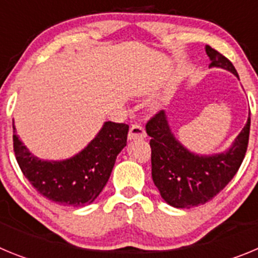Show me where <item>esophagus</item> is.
I'll use <instances>...</instances> for the list:
<instances>
[{
    "label": "esophagus",
    "mask_w": 258,
    "mask_h": 258,
    "mask_svg": "<svg viewBox=\"0 0 258 258\" xmlns=\"http://www.w3.org/2000/svg\"><path fill=\"white\" fill-rule=\"evenodd\" d=\"M127 138L131 141H136V140H143L146 138V131L143 129L141 125L134 124L132 125L131 129H129V134H127Z\"/></svg>",
    "instance_id": "34e87169"
}]
</instances>
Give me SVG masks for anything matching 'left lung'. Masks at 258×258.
Listing matches in <instances>:
<instances>
[{
  "label": "left lung",
  "mask_w": 258,
  "mask_h": 258,
  "mask_svg": "<svg viewBox=\"0 0 258 258\" xmlns=\"http://www.w3.org/2000/svg\"><path fill=\"white\" fill-rule=\"evenodd\" d=\"M209 67L238 76L231 61L217 50L206 46ZM250 117L226 151L213 155L191 152L175 138L165 111L157 112L146 125L151 137L152 181L160 195L174 208H192L213 199L236 174L247 152Z\"/></svg>",
  "instance_id": "left-lung-1"
}]
</instances>
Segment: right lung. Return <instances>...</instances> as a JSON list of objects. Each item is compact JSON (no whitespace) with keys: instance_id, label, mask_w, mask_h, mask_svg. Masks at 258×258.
Segmentation results:
<instances>
[{"instance_id":"1","label":"right lung","mask_w":258,"mask_h":258,"mask_svg":"<svg viewBox=\"0 0 258 258\" xmlns=\"http://www.w3.org/2000/svg\"><path fill=\"white\" fill-rule=\"evenodd\" d=\"M14 129V152L23 174L46 199L63 207L92 204L102 192L126 146L129 125L106 121L85 149L66 160H41L23 145Z\"/></svg>"}]
</instances>
